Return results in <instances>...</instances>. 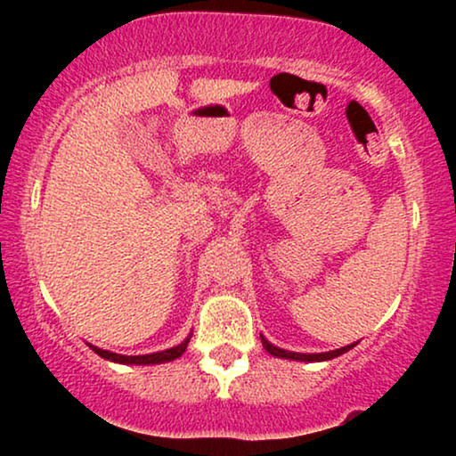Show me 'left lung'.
Listing matches in <instances>:
<instances>
[{
    "label": "left lung",
    "mask_w": 456,
    "mask_h": 456,
    "mask_svg": "<svg viewBox=\"0 0 456 456\" xmlns=\"http://www.w3.org/2000/svg\"><path fill=\"white\" fill-rule=\"evenodd\" d=\"M261 345L273 357H280V359H290V361H307V363H317V361H330V359H336L340 357V354H345L346 351H351V348L357 345V342H353V345H346L342 348H336V351H328V353H292V351H284V348H280L276 345H272L270 340L265 338V336H261Z\"/></svg>",
    "instance_id": "obj_1"
}]
</instances>
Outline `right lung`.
<instances>
[{"label":"right lung","instance_id":"1","mask_svg":"<svg viewBox=\"0 0 456 456\" xmlns=\"http://www.w3.org/2000/svg\"><path fill=\"white\" fill-rule=\"evenodd\" d=\"M189 340H191V336H186V338L180 342V345L172 346V348H166V351H159V353H149V354H118V353L105 351V348L93 346L91 342H86V345H89V348H93V351H95L99 357L108 359V361H111V363H122V365H158V363H167V361L178 359L180 354L186 351V346H189Z\"/></svg>","mask_w":456,"mask_h":456}]
</instances>
